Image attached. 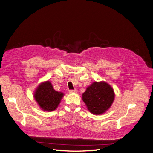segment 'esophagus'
<instances>
[{
	"instance_id": "34e87169",
	"label": "esophagus",
	"mask_w": 153,
	"mask_h": 153,
	"mask_svg": "<svg viewBox=\"0 0 153 153\" xmlns=\"http://www.w3.org/2000/svg\"><path fill=\"white\" fill-rule=\"evenodd\" d=\"M77 92V90L76 89H74V90H70L69 92L70 93H73V92Z\"/></svg>"
}]
</instances>
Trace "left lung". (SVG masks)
Listing matches in <instances>:
<instances>
[{"label":"left lung","instance_id":"obj_1","mask_svg":"<svg viewBox=\"0 0 153 153\" xmlns=\"http://www.w3.org/2000/svg\"><path fill=\"white\" fill-rule=\"evenodd\" d=\"M82 99L90 112L101 114L111 107L114 93L112 88L105 82H94L83 94Z\"/></svg>","mask_w":153,"mask_h":153}]
</instances>
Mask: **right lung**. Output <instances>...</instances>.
Masks as SVG:
<instances>
[{"instance_id": "1", "label": "right lung", "mask_w": 153, "mask_h": 153, "mask_svg": "<svg viewBox=\"0 0 153 153\" xmlns=\"http://www.w3.org/2000/svg\"><path fill=\"white\" fill-rule=\"evenodd\" d=\"M63 94L55 91L50 82L46 81L39 86L34 97L39 106L45 111H53L57 108Z\"/></svg>"}]
</instances>
